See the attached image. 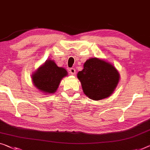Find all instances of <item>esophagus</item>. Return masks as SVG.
<instances>
[{
  "label": "esophagus",
  "instance_id": "obj_1",
  "mask_svg": "<svg viewBox=\"0 0 150 150\" xmlns=\"http://www.w3.org/2000/svg\"><path fill=\"white\" fill-rule=\"evenodd\" d=\"M69 72L71 75H75V73H76V71L74 68H71L69 69Z\"/></svg>",
  "mask_w": 150,
  "mask_h": 150
}]
</instances>
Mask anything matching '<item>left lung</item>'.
<instances>
[{"instance_id": "obj_1", "label": "left lung", "mask_w": 150, "mask_h": 150, "mask_svg": "<svg viewBox=\"0 0 150 150\" xmlns=\"http://www.w3.org/2000/svg\"><path fill=\"white\" fill-rule=\"evenodd\" d=\"M84 94L93 100H101L112 95L120 80L112 64L99 58H91L77 73Z\"/></svg>"}]
</instances>
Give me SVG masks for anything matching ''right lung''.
<instances>
[{
  "mask_svg": "<svg viewBox=\"0 0 150 150\" xmlns=\"http://www.w3.org/2000/svg\"><path fill=\"white\" fill-rule=\"evenodd\" d=\"M68 75L63 67H58L54 61L48 59L32 75L33 84L35 88L46 94L57 91L62 79Z\"/></svg>",
  "mask_w": 150,
  "mask_h": 150,
  "instance_id": "add662e5",
  "label": "right lung"
}]
</instances>
